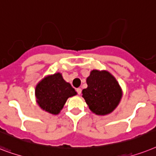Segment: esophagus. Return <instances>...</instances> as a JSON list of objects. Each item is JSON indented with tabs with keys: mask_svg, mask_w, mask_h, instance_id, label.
<instances>
[{
	"mask_svg": "<svg viewBox=\"0 0 156 156\" xmlns=\"http://www.w3.org/2000/svg\"><path fill=\"white\" fill-rule=\"evenodd\" d=\"M81 88H76V92H77V93H78V94H79V95H80V93H81Z\"/></svg>",
	"mask_w": 156,
	"mask_h": 156,
	"instance_id": "esophagus-1",
	"label": "esophagus"
}]
</instances>
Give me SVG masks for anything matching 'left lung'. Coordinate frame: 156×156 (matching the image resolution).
<instances>
[{
    "label": "left lung",
    "mask_w": 156,
    "mask_h": 156,
    "mask_svg": "<svg viewBox=\"0 0 156 156\" xmlns=\"http://www.w3.org/2000/svg\"><path fill=\"white\" fill-rule=\"evenodd\" d=\"M88 88L82 91L89 109L98 115L111 113L122 98L118 81L109 72L93 70L87 78Z\"/></svg>",
    "instance_id": "8db88e82"
}]
</instances>
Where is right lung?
Here are the masks:
<instances>
[{"instance_id":"1","label":"right lung","mask_w":156,"mask_h":156,"mask_svg":"<svg viewBox=\"0 0 156 156\" xmlns=\"http://www.w3.org/2000/svg\"><path fill=\"white\" fill-rule=\"evenodd\" d=\"M76 94L69 83L60 73L47 76L36 86L35 95L39 106L45 111L58 114L68 98Z\"/></svg>"}]
</instances>
